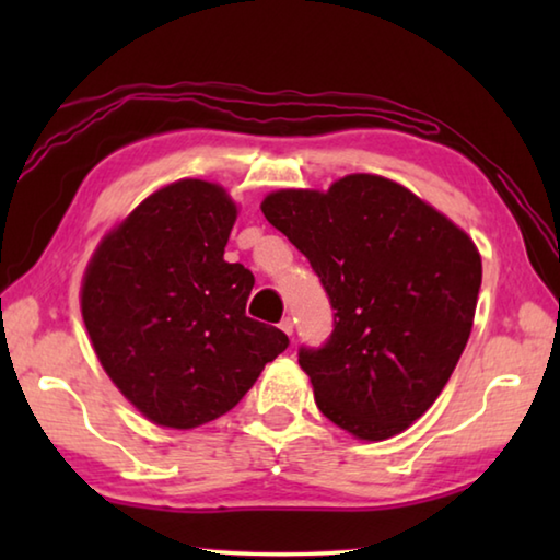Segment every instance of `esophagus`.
I'll return each instance as SVG.
<instances>
[{"label": "esophagus", "instance_id": "1", "mask_svg": "<svg viewBox=\"0 0 560 560\" xmlns=\"http://www.w3.org/2000/svg\"><path fill=\"white\" fill-rule=\"evenodd\" d=\"M279 328L283 330V334H287V336H293V320H291V316H287V318H283L281 320V324H279Z\"/></svg>", "mask_w": 560, "mask_h": 560}]
</instances>
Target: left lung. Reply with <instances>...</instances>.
Masks as SVG:
<instances>
[{
    "label": "left lung",
    "instance_id": "left-lung-1",
    "mask_svg": "<svg viewBox=\"0 0 560 560\" xmlns=\"http://www.w3.org/2000/svg\"><path fill=\"white\" fill-rule=\"evenodd\" d=\"M261 212L311 261L334 330L299 348L318 410L358 440H387L430 410L467 346L481 257L457 224L377 175L279 189Z\"/></svg>",
    "mask_w": 560,
    "mask_h": 560
}]
</instances>
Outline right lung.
I'll use <instances>...</instances> for the list:
<instances>
[{
	"label": "right lung",
	"mask_w": 560,
	"mask_h": 560,
	"mask_svg": "<svg viewBox=\"0 0 560 560\" xmlns=\"http://www.w3.org/2000/svg\"><path fill=\"white\" fill-rule=\"evenodd\" d=\"M236 205L177 179L98 244L81 314L103 371L150 422L192 430L242 400L283 353V330L246 316L254 273L224 261Z\"/></svg>",
	"instance_id": "obj_1"
}]
</instances>
